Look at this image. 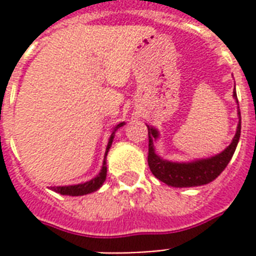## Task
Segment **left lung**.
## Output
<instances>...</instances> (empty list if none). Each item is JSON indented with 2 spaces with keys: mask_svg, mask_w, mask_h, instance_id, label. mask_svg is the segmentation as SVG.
Segmentation results:
<instances>
[{
  "mask_svg": "<svg viewBox=\"0 0 256 256\" xmlns=\"http://www.w3.org/2000/svg\"><path fill=\"white\" fill-rule=\"evenodd\" d=\"M234 98L238 103L236 92H234ZM239 124H238L235 136L232 142L219 154H214L208 158H198L188 161V162H177L164 160L156 153L154 142L160 138V132L153 126H148L149 130V156L148 162L152 173L160 181H162L169 186L174 188H189V186H200V185L210 184L226 169L228 162L231 161L235 153L238 142L240 138V110L238 107Z\"/></svg>",
  "mask_w": 256,
  "mask_h": 256,
  "instance_id": "1",
  "label": "left lung"
}]
</instances>
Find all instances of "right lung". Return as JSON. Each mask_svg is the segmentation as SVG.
I'll list each match as a JSON object with an SVG mask.
<instances>
[{
  "instance_id": "right-lung-1",
  "label": "right lung",
  "mask_w": 256,
  "mask_h": 256,
  "mask_svg": "<svg viewBox=\"0 0 256 256\" xmlns=\"http://www.w3.org/2000/svg\"><path fill=\"white\" fill-rule=\"evenodd\" d=\"M124 124V122H120L112 128L111 132V136L108 138V144H107L106 148V153H104V160H103V165L100 172L98 173L92 180L86 181V182H82V184H76V185H64V186H50L52 190H54L56 193H60V194H66V196H83V194H88V193H92L95 190L100 188L103 185V182L106 181V176H107V165H106V156L110 150L111 145H112V141H114L115 132L118 130L120 128H122Z\"/></svg>"
}]
</instances>
